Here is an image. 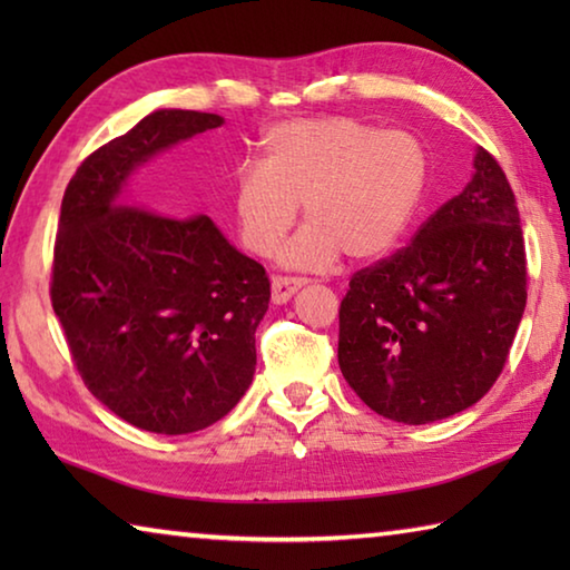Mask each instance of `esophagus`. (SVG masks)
<instances>
[{"label":"esophagus","instance_id":"esophagus-1","mask_svg":"<svg viewBox=\"0 0 570 570\" xmlns=\"http://www.w3.org/2000/svg\"><path fill=\"white\" fill-rule=\"evenodd\" d=\"M304 284H306V278H302V276H274L272 278L274 302L276 304H286L288 298H292Z\"/></svg>","mask_w":570,"mask_h":570}]
</instances>
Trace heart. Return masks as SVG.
<instances>
[{
    "label": "heart",
    "instance_id": "heart-1",
    "mask_svg": "<svg viewBox=\"0 0 570 570\" xmlns=\"http://www.w3.org/2000/svg\"><path fill=\"white\" fill-rule=\"evenodd\" d=\"M258 168L234 180L238 236L256 256L274 254L304 206L306 226L284 264L324 268L344 250L370 262L407 234L428 186V150L410 130L356 118H298L262 138Z\"/></svg>",
    "mask_w": 570,
    "mask_h": 570
}]
</instances>
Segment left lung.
I'll return each mask as SVG.
<instances>
[{
	"instance_id": "left-lung-1",
	"label": "left lung",
	"mask_w": 570,
	"mask_h": 570,
	"mask_svg": "<svg viewBox=\"0 0 570 570\" xmlns=\"http://www.w3.org/2000/svg\"><path fill=\"white\" fill-rule=\"evenodd\" d=\"M515 193L485 148L412 244L350 278L340 366L377 414L428 424L468 410L508 362L528 298Z\"/></svg>"
}]
</instances>
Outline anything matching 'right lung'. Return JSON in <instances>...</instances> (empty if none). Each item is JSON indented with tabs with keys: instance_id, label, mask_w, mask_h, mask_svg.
Instances as JSON below:
<instances>
[{
	"instance_id": "add662e5",
	"label": "right lung",
	"mask_w": 570,
	"mask_h": 570,
	"mask_svg": "<svg viewBox=\"0 0 570 570\" xmlns=\"http://www.w3.org/2000/svg\"><path fill=\"white\" fill-rule=\"evenodd\" d=\"M220 115L156 110L90 153L67 183L52 258V308L95 397L135 428L188 435L244 397L272 284L204 214L125 204L130 173L214 130Z\"/></svg>"
}]
</instances>
